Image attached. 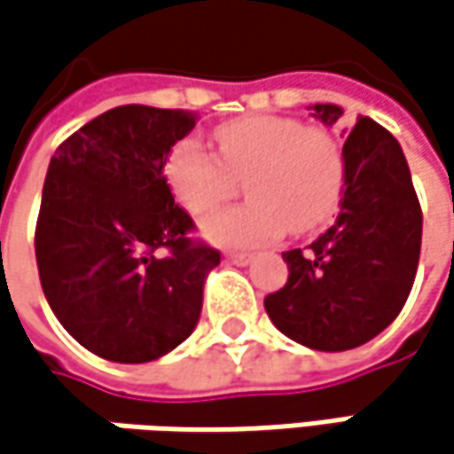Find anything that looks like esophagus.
I'll return each instance as SVG.
<instances>
[{
	"label": "esophagus",
	"instance_id": "1",
	"mask_svg": "<svg viewBox=\"0 0 454 454\" xmlns=\"http://www.w3.org/2000/svg\"><path fill=\"white\" fill-rule=\"evenodd\" d=\"M226 259H228V262H233V264H249V262H252V254H247V252H228Z\"/></svg>",
	"mask_w": 454,
	"mask_h": 454
}]
</instances>
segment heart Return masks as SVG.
Instances as JSON below:
<instances>
[{
  "label": "heart",
  "mask_w": 454,
  "mask_h": 454,
  "mask_svg": "<svg viewBox=\"0 0 454 454\" xmlns=\"http://www.w3.org/2000/svg\"><path fill=\"white\" fill-rule=\"evenodd\" d=\"M221 161L195 138L169 151L164 176L174 200L200 218L247 176L249 202L226 207L202 223V236L218 247H259L282 236L308 233L333 215L344 187L341 146L321 128L293 118L256 115L215 130Z\"/></svg>",
  "instance_id": "1"
}]
</instances>
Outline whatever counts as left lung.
Returning a JSON list of instances; mask_svg holds the SVG:
<instances>
[{
	"mask_svg": "<svg viewBox=\"0 0 454 454\" xmlns=\"http://www.w3.org/2000/svg\"><path fill=\"white\" fill-rule=\"evenodd\" d=\"M333 125L339 105H313ZM344 187L333 226L308 249L282 254L287 282L264 298L287 339L318 349H355L393 324L411 293L421 252V207L398 141L357 118L344 144Z\"/></svg>",
	"mask_w": 454,
	"mask_h": 454,
	"instance_id": "8db88e82",
	"label": "left lung"
}]
</instances>
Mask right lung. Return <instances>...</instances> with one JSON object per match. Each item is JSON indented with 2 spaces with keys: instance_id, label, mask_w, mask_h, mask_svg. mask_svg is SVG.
<instances>
[{
  "instance_id": "add662e5",
  "label": "right lung",
  "mask_w": 454,
  "mask_h": 454,
  "mask_svg": "<svg viewBox=\"0 0 454 454\" xmlns=\"http://www.w3.org/2000/svg\"><path fill=\"white\" fill-rule=\"evenodd\" d=\"M187 110L122 105L56 148L35 228L45 301L97 357L138 364L195 332L221 254L190 239L167 156L192 128Z\"/></svg>"
}]
</instances>
